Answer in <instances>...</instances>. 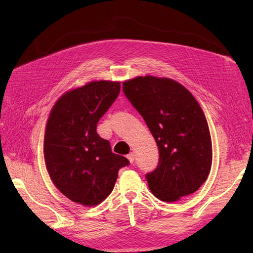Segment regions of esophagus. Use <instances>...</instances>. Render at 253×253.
Listing matches in <instances>:
<instances>
[{
	"instance_id": "34e87169",
	"label": "esophagus",
	"mask_w": 253,
	"mask_h": 253,
	"mask_svg": "<svg viewBox=\"0 0 253 253\" xmlns=\"http://www.w3.org/2000/svg\"><path fill=\"white\" fill-rule=\"evenodd\" d=\"M127 159H128V161H129V162L132 164L133 161H135V154H133L132 152L129 153V154L127 155Z\"/></svg>"
}]
</instances>
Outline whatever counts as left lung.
<instances>
[{"instance_id": "8db88e82", "label": "left lung", "mask_w": 253, "mask_h": 253, "mask_svg": "<svg viewBox=\"0 0 253 253\" xmlns=\"http://www.w3.org/2000/svg\"><path fill=\"white\" fill-rule=\"evenodd\" d=\"M158 144V168L146 175L158 199L174 202L197 191L212 165V141L204 113L189 91L169 78L136 77L123 84Z\"/></svg>"}]
</instances>
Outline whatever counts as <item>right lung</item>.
Wrapping results in <instances>:
<instances>
[{
  "instance_id": "1",
  "label": "right lung",
  "mask_w": 253,
  "mask_h": 253,
  "mask_svg": "<svg viewBox=\"0 0 253 253\" xmlns=\"http://www.w3.org/2000/svg\"><path fill=\"white\" fill-rule=\"evenodd\" d=\"M120 91V82L88 83L64 93L47 118L43 143L47 173L64 196L85 207L105 200L118 170L129 164L96 132V124Z\"/></svg>"
}]
</instances>
